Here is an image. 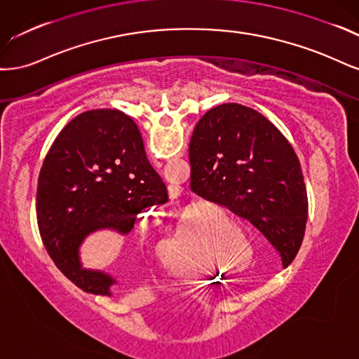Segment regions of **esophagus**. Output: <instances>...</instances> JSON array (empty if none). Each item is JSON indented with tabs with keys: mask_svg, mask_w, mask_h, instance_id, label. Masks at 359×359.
Returning a JSON list of instances; mask_svg holds the SVG:
<instances>
[{
	"mask_svg": "<svg viewBox=\"0 0 359 359\" xmlns=\"http://www.w3.org/2000/svg\"><path fill=\"white\" fill-rule=\"evenodd\" d=\"M168 194H170V198L175 201L182 195V188L176 187V184H170V187H168Z\"/></svg>",
	"mask_w": 359,
	"mask_h": 359,
	"instance_id": "1",
	"label": "esophagus"
}]
</instances>
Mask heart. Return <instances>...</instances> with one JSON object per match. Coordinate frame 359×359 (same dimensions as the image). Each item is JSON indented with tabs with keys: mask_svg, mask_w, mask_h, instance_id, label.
<instances>
[{
	"mask_svg": "<svg viewBox=\"0 0 359 359\" xmlns=\"http://www.w3.org/2000/svg\"><path fill=\"white\" fill-rule=\"evenodd\" d=\"M237 233V225L216 209L196 210L184 224L176 245L167 255L172 271L187 274H204L216 269L217 249Z\"/></svg>",
	"mask_w": 359,
	"mask_h": 359,
	"instance_id": "obj_1",
	"label": "heart"
}]
</instances>
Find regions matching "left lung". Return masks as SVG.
Returning <instances> with one entry per match:
<instances>
[{
    "label": "left lung",
    "instance_id": "obj_1",
    "mask_svg": "<svg viewBox=\"0 0 359 359\" xmlns=\"http://www.w3.org/2000/svg\"><path fill=\"white\" fill-rule=\"evenodd\" d=\"M189 163L191 191L259 229L287 267L304 238L309 200L282 133L257 110L221 104L196 123Z\"/></svg>",
    "mask_w": 359,
    "mask_h": 359
}]
</instances>
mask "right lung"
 <instances>
[{"label": "right lung", "mask_w": 359, "mask_h": 359, "mask_svg": "<svg viewBox=\"0 0 359 359\" xmlns=\"http://www.w3.org/2000/svg\"><path fill=\"white\" fill-rule=\"evenodd\" d=\"M167 201L165 183L147 161L133 119L119 110L85 111L64 126L44 158L40 237L68 280L88 294L110 295L111 277L80 269V243L100 228L130 233L144 209Z\"/></svg>", "instance_id": "obj_1"}]
</instances>
